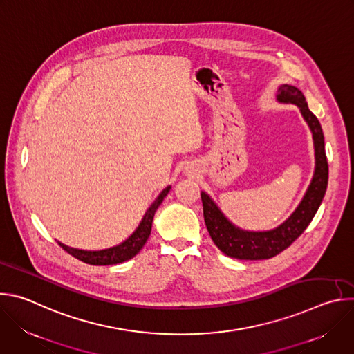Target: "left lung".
<instances>
[{"label":"left lung","mask_w":354,"mask_h":354,"mask_svg":"<svg viewBox=\"0 0 354 354\" xmlns=\"http://www.w3.org/2000/svg\"><path fill=\"white\" fill-rule=\"evenodd\" d=\"M280 104H292L298 106L302 118L307 122L314 140L315 169L311 183L301 198L297 209L279 227L269 231H246L235 227L218 209L214 200L201 192L203 216L209 234L216 246L230 258L241 261L270 259L288 248L313 221L318 212L328 186V161L325 154V141L319 120L308 109V104L302 92L288 84L277 89Z\"/></svg>","instance_id":"obj_1"}]
</instances>
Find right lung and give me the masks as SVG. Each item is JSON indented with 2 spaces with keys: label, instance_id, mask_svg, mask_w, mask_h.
Segmentation results:
<instances>
[{
  "label": "right lung",
  "instance_id": "add662e5",
  "mask_svg": "<svg viewBox=\"0 0 354 354\" xmlns=\"http://www.w3.org/2000/svg\"><path fill=\"white\" fill-rule=\"evenodd\" d=\"M171 186H167L160 194L158 197L153 201V205L148 207V210L145 212L142 220L140 221L138 227L136 228V231L122 243L108 248V249H100V250H84V249H77V248H71L67 246L62 242H59V245L67 250L70 255H73L74 258H77L78 261L88 263V265H95V266H106V265H118L122 262H126L131 258H134L138 252L141 250V248L145 245L149 234H151V227H153V220H154V214L157 212V209L160 207V205L162 203L164 197L169 193Z\"/></svg>",
  "mask_w": 354,
  "mask_h": 354
}]
</instances>
